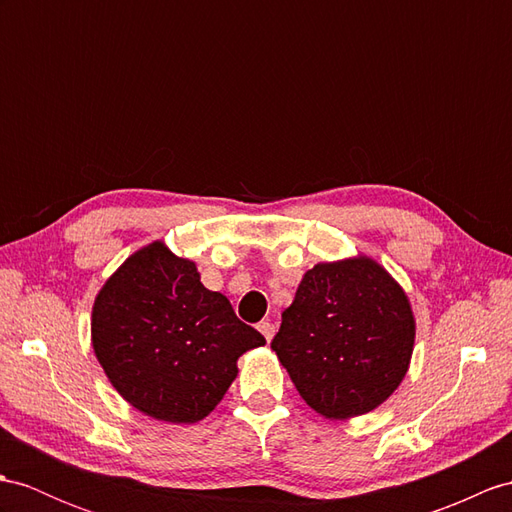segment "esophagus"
I'll list each match as a JSON object with an SVG mask.
<instances>
[{"mask_svg": "<svg viewBox=\"0 0 512 512\" xmlns=\"http://www.w3.org/2000/svg\"><path fill=\"white\" fill-rule=\"evenodd\" d=\"M258 330H260V334L265 336L267 341H271L273 334H276V326H273L271 321H260V323H258Z\"/></svg>", "mask_w": 512, "mask_h": 512, "instance_id": "obj_1", "label": "esophagus"}]
</instances>
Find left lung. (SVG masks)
<instances>
[{"label":"left lung","mask_w":512,"mask_h":512,"mask_svg":"<svg viewBox=\"0 0 512 512\" xmlns=\"http://www.w3.org/2000/svg\"><path fill=\"white\" fill-rule=\"evenodd\" d=\"M413 345L415 317L402 286L358 256L304 273L271 350L310 408L350 419L400 386Z\"/></svg>","instance_id":"obj_1"}]
</instances>
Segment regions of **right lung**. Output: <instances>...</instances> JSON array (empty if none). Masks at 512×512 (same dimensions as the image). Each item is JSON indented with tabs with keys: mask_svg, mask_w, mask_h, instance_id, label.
I'll list each match as a JSON object with an SVG mask.
<instances>
[{
	"mask_svg": "<svg viewBox=\"0 0 512 512\" xmlns=\"http://www.w3.org/2000/svg\"><path fill=\"white\" fill-rule=\"evenodd\" d=\"M93 350L123 400L171 423L210 415L236 360L265 336L199 282L195 263L154 241L123 263L93 306Z\"/></svg>",
	"mask_w": 512,
	"mask_h": 512,
	"instance_id": "right-lung-1",
	"label": "right lung"
}]
</instances>
